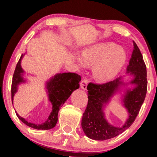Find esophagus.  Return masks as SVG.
Segmentation results:
<instances>
[{
    "mask_svg": "<svg viewBox=\"0 0 157 157\" xmlns=\"http://www.w3.org/2000/svg\"><path fill=\"white\" fill-rule=\"evenodd\" d=\"M88 82H89V81H88L87 78H83L82 81H81V89H82L83 90H86L87 88V85H88Z\"/></svg>",
    "mask_w": 157,
    "mask_h": 157,
    "instance_id": "34e87169",
    "label": "esophagus"
}]
</instances>
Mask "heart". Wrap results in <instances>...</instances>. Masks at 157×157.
<instances>
[{"label":"heart","mask_w":157,"mask_h":157,"mask_svg":"<svg viewBox=\"0 0 157 157\" xmlns=\"http://www.w3.org/2000/svg\"><path fill=\"white\" fill-rule=\"evenodd\" d=\"M73 59L78 66H93L92 73L96 80L106 82L114 78L127 60L125 49L113 43L95 44L86 48L81 55L74 53Z\"/></svg>","instance_id":"obj_1"}]
</instances>
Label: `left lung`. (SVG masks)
I'll list each match as a JSON object with an SVG mask.
<instances>
[{"instance_id":"left-lung-1","label":"left lung","mask_w":157,"mask_h":157,"mask_svg":"<svg viewBox=\"0 0 157 157\" xmlns=\"http://www.w3.org/2000/svg\"><path fill=\"white\" fill-rule=\"evenodd\" d=\"M126 70L128 76H133L128 82H124L121 76L103 84L89 83L88 85L89 99L81 120V127L89 138L98 141L113 138L129 128L135 121L145 99L147 79V67L141 51L134 41V50ZM128 85L135 86L132 89L125 88L122 95V101L128 110V119L121 128L113 127L106 120L104 108L115 94L121 93L122 86Z\"/></svg>"}]
</instances>
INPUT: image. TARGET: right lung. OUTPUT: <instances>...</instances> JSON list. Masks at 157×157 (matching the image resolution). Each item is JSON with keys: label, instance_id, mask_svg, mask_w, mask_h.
<instances>
[{"label": "right lung", "instance_id": "obj_1", "mask_svg": "<svg viewBox=\"0 0 157 157\" xmlns=\"http://www.w3.org/2000/svg\"><path fill=\"white\" fill-rule=\"evenodd\" d=\"M21 55L15 69L11 86V98L12 104L13 96L18 91V86L25 83L26 79L23 78L24 71L21 67V60L24 56ZM81 80V76L75 73H63L57 74L49 79L46 83V89L48 94V101L52 104V111L49 115L48 119L41 124H36L27 121L24 118L20 117L18 113H16L17 117L23 123L26 124L29 127L38 130H48L53 128L56 125L58 121V113L66 102V101L71 95L72 92L79 88V82Z\"/></svg>", "mask_w": 157, "mask_h": 157}]
</instances>
